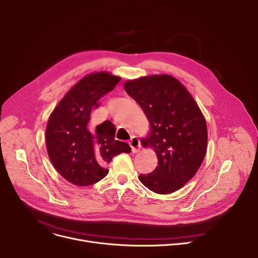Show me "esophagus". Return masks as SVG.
Here are the masks:
<instances>
[{
    "mask_svg": "<svg viewBox=\"0 0 258 258\" xmlns=\"http://www.w3.org/2000/svg\"><path fill=\"white\" fill-rule=\"evenodd\" d=\"M128 143L131 145L132 151L134 153H137V152L140 151V149H141V142H140V140L138 138H137V137H132Z\"/></svg>",
    "mask_w": 258,
    "mask_h": 258,
    "instance_id": "34e87169",
    "label": "esophagus"
}]
</instances>
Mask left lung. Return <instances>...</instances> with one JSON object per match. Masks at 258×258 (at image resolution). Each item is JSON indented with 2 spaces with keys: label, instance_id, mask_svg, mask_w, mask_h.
<instances>
[{
  "label": "left lung",
  "instance_id": "8db88e82",
  "mask_svg": "<svg viewBox=\"0 0 258 258\" xmlns=\"http://www.w3.org/2000/svg\"><path fill=\"white\" fill-rule=\"evenodd\" d=\"M126 93L144 111L150 131L141 138L156 152L158 166L140 181L157 194L182 187L200 168L208 149L205 118L192 94L174 77L152 75L124 83Z\"/></svg>",
  "mask_w": 258,
  "mask_h": 258
}]
</instances>
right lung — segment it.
Returning <instances> with one entry per match:
<instances>
[{"label": "right lung", "mask_w": 258, "mask_h": 258, "mask_svg": "<svg viewBox=\"0 0 258 258\" xmlns=\"http://www.w3.org/2000/svg\"><path fill=\"white\" fill-rule=\"evenodd\" d=\"M121 80L108 72L85 76L67 91L50 113L45 130L48 158L67 181L87 186L104 178L106 165L121 152H131L127 143L115 140L116 128L105 121L90 130V113L97 101Z\"/></svg>", "instance_id": "add662e5"}]
</instances>
